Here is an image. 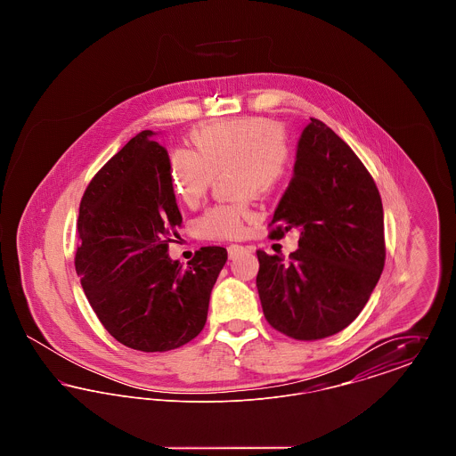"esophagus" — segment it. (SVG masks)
Masks as SVG:
<instances>
[{
    "mask_svg": "<svg viewBox=\"0 0 456 456\" xmlns=\"http://www.w3.org/2000/svg\"><path fill=\"white\" fill-rule=\"evenodd\" d=\"M246 251L251 253V248H249V246H240V244H231V246L227 248V253H229V258H231V260L236 258L240 253H246Z\"/></svg>",
    "mask_w": 456,
    "mask_h": 456,
    "instance_id": "1",
    "label": "esophagus"
}]
</instances>
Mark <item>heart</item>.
I'll return each instance as SVG.
<instances>
[{
  "label": "heart",
  "instance_id": "obj_1",
  "mask_svg": "<svg viewBox=\"0 0 456 456\" xmlns=\"http://www.w3.org/2000/svg\"><path fill=\"white\" fill-rule=\"evenodd\" d=\"M191 151L169 157L174 193L186 205L200 203L217 174L232 169L236 196L272 191L289 169L290 151L279 125L266 118H240L203 126L191 133ZM251 217L248 200L220 203L196 218V234L203 239L238 238Z\"/></svg>",
  "mask_w": 456,
  "mask_h": 456
}]
</instances>
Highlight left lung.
<instances>
[{"mask_svg":"<svg viewBox=\"0 0 456 456\" xmlns=\"http://www.w3.org/2000/svg\"><path fill=\"white\" fill-rule=\"evenodd\" d=\"M272 236L301 229L299 249H258L256 287L266 322L296 340L347 328L381 277L387 246L383 203L372 175L347 143L311 118L294 175L273 214Z\"/></svg>","mask_w":456,"mask_h":456,"instance_id":"8db88e82","label":"left lung"}]
</instances>
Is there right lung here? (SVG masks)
<instances>
[{
  "label": "right lung",
  "mask_w": 456,
  "mask_h": 456,
  "mask_svg": "<svg viewBox=\"0 0 456 456\" xmlns=\"http://www.w3.org/2000/svg\"><path fill=\"white\" fill-rule=\"evenodd\" d=\"M152 134L138 133L88 183L75 270L99 322L119 344L167 352L203 330L227 249L200 248L188 268L169 258L183 217L169 155Z\"/></svg>",
  "instance_id": "add662e5"
}]
</instances>
